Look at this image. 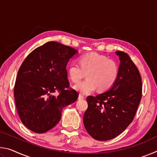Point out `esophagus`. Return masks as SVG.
<instances>
[{"label": "esophagus", "instance_id": "1", "mask_svg": "<svg viewBox=\"0 0 157 157\" xmlns=\"http://www.w3.org/2000/svg\"><path fill=\"white\" fill-rule=\"evenodd\" d=\"M78 99L79 100H84V99H85V97L84 96V95L79 94V97H78Z\"/></svg>", "mask_w": 157, "mask_h": 157}]
</instances>
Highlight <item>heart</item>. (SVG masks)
I'll return each instance as SVG.
<instances>
[{
    "label": "heart",
    "mask_w": 157,
    "mask_h": 157,
    "mask_svg": "<svg viewBox=\"0 0 157 157\" xmlns=\"http://www.w3.org/2000/svg\"><path fill=\"white\" fill-rule=\"evenodd\" d=\"M79 63L73 62L68 72L73 82L78 83L86 75L87 78L77 84L75 89L82 94H89L98 89L105 92L112 87L118 79L119 66L116 61L95 52L86 53L79 58Z\"/></svg>",
    "instance_id": "heart-1"
}]
</instances>
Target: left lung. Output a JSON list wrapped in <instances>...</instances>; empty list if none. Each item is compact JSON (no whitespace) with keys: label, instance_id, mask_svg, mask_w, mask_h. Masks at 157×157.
Listing matches in <instances>:
<instances>
[{"label":"left lung","instance_id":"left-lung-1","mask_svg":"<svg viewBox=\"0 0 157 157\" xmlns=\"http://www.w3.org/2000/svg\"><path fill=\"white\" fill-rule=\"evenodd\" d=\"M121 64L118 79L110 90L86 98L88 108L84 114L85 129L94 139L111 140L132 123L142 97L139 69L127 53L116 51Z\"/></svg>","mask_w":157,"mask_h":157}]
</instances>
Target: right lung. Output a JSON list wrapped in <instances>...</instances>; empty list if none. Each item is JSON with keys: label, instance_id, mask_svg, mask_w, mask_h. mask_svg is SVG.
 <instances>
[{"label": "right lung", "instance_id": "right-lung-1", "mask_svg": "<svg viewBox=\"0 0 157 157\" xmlns=\"http://www.w3.org/2000/svg\"><path fill=\"white\" fill-rule=\"evenodd\" d=\"M78 50L48 41L29 54L18 69L14 95L23 124L41 134L59 123L63 109L78 100L70 87L66 65ZM55 92H58L55 96Z\"/></svg>", "mask_w": 157, "mask_h": 157}]
</instances>
